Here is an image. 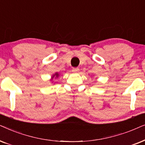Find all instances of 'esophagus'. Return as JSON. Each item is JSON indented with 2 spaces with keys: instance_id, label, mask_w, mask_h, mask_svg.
<instances>
[{
  "instance_id": "1",
  "label": "esophagus",
  "mask_w": 145,
  "mask_h": 145,
  "mask_svg": "<svg viewBox=\"0 0 145 145\" xmlns=\"http://www.w3.org/2000/svg\"><path fill=\"white\" fill-rule=\"evenodd\" d=\"M79 70H80V69H79L78 67H73L72 69L73 72H78Z\"/></svg>"
}]
</instances>
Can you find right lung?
<instances>
[{"instance_id":"obj_1","label":"right lung","mask_w":145,"mask_h":145,"mask_svg":"<svg viewBox=\"0 0 145 145\" xmlns=\"http://www.w3.org/2000/svg\"><path fill=\"white\" fill-rule=\"evenodd\" d=\"M56 76V77L58 76V74H57H57H55L54 76Z\"/></svg>"}]
</instances>
